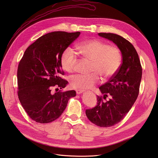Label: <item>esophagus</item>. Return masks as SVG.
Segmentation results:
<instances>
[{"mask_svg":"<svg viewBox=\"0 0 158 158\" xmlns=\"http://www.w3.org/2000/svg\"><path fill=\"white\" fill-rule=\"evenodd\" d=\"M84 92V91H82V90H80V89H77L76 90V94H80L81 93H83Z\"/></svg>","mask_w":158,"mask_h":158,"instance_id":"esophagus-1","label":"esophagus"}]
</instances>
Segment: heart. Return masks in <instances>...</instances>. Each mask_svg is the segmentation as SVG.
Masks as SVG:
<instances>
[{
    "mask_svg": "<svg viewBox=\"0 0 158 158\" xmlns=\"http://www.w3.org/2000/svg\"><path fill=\"white\" fill-rule=\"evenodd\" d=\"M78 54L84 59L91 62L89 75H77L71 78V85L75 89L87 90L93 89L100 81L108 80L119 71L122 64L120 49L115 46L108 45L100 39H93L79 42L76 46ZM64 71L69 73L75 71L77 58L70 48L65 49L60 57Z\"/></svg>",
    "mask_w": 158,
    "mask_h": 158,
    "instance_id": "b5f03b06",
    "label": "heart"
}]
</instances>
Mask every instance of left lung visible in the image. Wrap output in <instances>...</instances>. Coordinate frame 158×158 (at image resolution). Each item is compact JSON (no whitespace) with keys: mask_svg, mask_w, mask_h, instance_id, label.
<instances>
[{"mask_svg":"<svg viewBox=\"0 0 158 158\" xmlns=\"http://www.w3.org/2000/svg\"><path fill=\"white\" fill-rule=\"evenodd\" d=\"M98 34L115 43L123 57L118 73L99 87L103 96H98V105L85 110L90 121L98 126L107 127L122 121L136 101L139 93L142 67L137 51L127 40L115 34ZM107 97L110 98L108 101Z\"/></svg>","mask_w":158,"mask_h":158,"instance_id":"obj_1","label":"left lung"}]
</instances>
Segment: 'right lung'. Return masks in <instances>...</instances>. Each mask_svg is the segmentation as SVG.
<instances>
[{"mask_svg":"<svg viewBox=\"0 0 158 158\" xmlns=\"http://www.w3.org/2000/svg\"><path fill=\"white\" fill-rule=\"evenodd\" d=\"M80 32L57 31L45 34L27 48L17 69V94L28 116L39 123H51L60 116L76 91H62L67 82L62 76L60 57ZM56 93L52 90L54 88Z\"/></svg>","mask_w":158,"mask_h":158,"instance_id":"right-lung-1","label":"right lung"}]
</instances>
